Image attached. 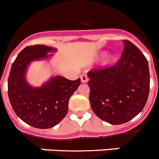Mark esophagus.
<instances>
[{
  "label": "esophagus",
  "mask_w": 159,
  "mask_h": 159,
  "mask_svg": "<svg viewBox=\"0 0 159 159\" xmlns=\"http://www.w3.org/2000/svg\"><path fill=\"white\" fill-rule=\"evenodd\" d=\"M81 82H83V83L87 82V81H89L88 76H87L86 75H82L81 76Z\"/></svg>",
  "instance_id": "obj_1"
}]
</instances>
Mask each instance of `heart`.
<instances>
[{"label":"heart","mask_w":159,"mask_h":159,"mask_svg":"<svg viewBox=\"0 0 159 159\" xmlns=\"http://www.w3.org/2000/svg\"><path fill=\"white\" fill-rule=\"evenodd\" d=\"M101 56H104L105 53H102ZM116 61H117L116 57H115V56H111L109 58H108L107 60L105 62V64H106L107 66H111V65L115 64V63H116Z\"/></svg>","instance_id":"obj_1"}]
</instances>
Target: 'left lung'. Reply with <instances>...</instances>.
<instances>
[{
	"label": "left lung",
	"mask_w": 159,
	"mask_h": 159,
	"mask_svg": "<svg viewBox=\"0 0 159 159\" xmlns=\"http://www.w3.org/2000/svg\"><path fill=\"white\" fill-rule=\"evenodd\" d=\"M124 50L115 65L88 72L89 102L97 117L121 125L140 113L150 89L148 63L139 48L124 40Z\"/></svg>",
	"instance_id": "1"
}]
</instances>
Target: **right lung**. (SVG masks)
I'll list each match as a JSON object with an SVG mask.
<instances>
[{
  "label": "right lung",
  "instance_id": "1",
  "mask_svg": "<svg viewBox=\"0 0 159 159\" xmlns=\"http://www.w3.org/2000/svg\"><path fill=\"white\" fill-rule=\"evenodd\" d=\"M56 51L48 46L36 44L22 50L13 62L8 80V94L13 111L26 124L38 129H49L66 116L68 103L81 84V79L70 81L56 76L39 88H34L26 80V73L34 60L50 56Z\"/></svg>",
  "mask_w": 159,
  "mask_h": 159
}]
</instances>
